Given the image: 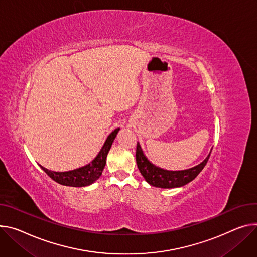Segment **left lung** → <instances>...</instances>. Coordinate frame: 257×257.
<instances>
[{"label": "left lung", "instance_id": "1", "mask_svg": "<svg viewBox=\"0 0 257 257\" xmlns=\"http://www.w3.org/2000/svg\"><path fill=\"white\" fill-rule=\"evenodd\" d=\"M210 154H211V152L209 153L207 158L202 163H200L199 165L181 171H168L161 169L160 167H157L154 164H152L148 160V158L145 156L141 148V145L138 144V142L136 145L135 157L137 167L147 182H149L153 186H156V188L172 189L179 188V186H182L194 180L206 166Z\"/></svg>", "mask_w": 257, "mask_h": 257}]
</instances>
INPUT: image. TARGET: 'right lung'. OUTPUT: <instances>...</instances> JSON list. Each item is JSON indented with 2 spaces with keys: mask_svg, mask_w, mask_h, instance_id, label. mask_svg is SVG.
<instances>
[{
  "mask_svg": "<svg viewBox=\"0 0 257 257\" xmlns=\"http://www.w3.org/2000/svg\"><path fill=\"white\" fill-rule=\"evenodd\" d=\"M120 128L114 129L106 138L105 143L103 144L101 150L97 154V156L93 159L89 164L66 172H54L46 169L41 166V168L47 173V175L52 178L54 181H56L59 184L67 185V186H76V188H80V186H86L97 180L100 175L102 174L103 168L106 163V157L108 154V151L113 143V139L118 133Z\"/></svg>",
  "mask_w": 257,
  "mask_h": 257,
  "instance_id": "add662e5",
  "label": "right lung"
}]
</instances>
